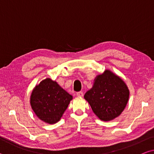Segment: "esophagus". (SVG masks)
<instances>
[{"instance_id": "1", "label": "esophagus", "mask_w": 154, "mask_h": 154, "mask_svg": "<svg viewBox=\"0 0 154 154\" xmlns=\"http://www.w3.org/2000/svg\"><path fill=\"white\" fill-rule=\"evenodd\" d=\"M77 96H79V97H82V96H83V93L80 91V92H77Z\"/></svg>"}]
</instances>
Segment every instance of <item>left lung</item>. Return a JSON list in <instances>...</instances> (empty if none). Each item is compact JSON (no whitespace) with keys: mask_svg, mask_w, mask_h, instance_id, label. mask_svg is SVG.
<instances>
[{"mask_svg":"<svg viewBox=\"0 0 154 154\" xmlns=\"http://www.w3.org/2000/svg\"><path fill=\"white\" fill-rule=\"evenodd\" d=\"M92 89L84 98L94 113L103 121H110L124 111L129 98V90L120 77L106 70L95 79Z\"/></svg>","mask_w":154,"mask_h":154,"instance_id":"obj_1","label":"left lung"}]
</instances>
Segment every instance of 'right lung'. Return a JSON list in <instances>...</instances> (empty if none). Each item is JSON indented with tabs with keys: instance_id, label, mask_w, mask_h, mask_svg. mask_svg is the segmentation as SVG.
<instances>
[{
	"instance_id": "right-lung-1",
	"label": "right lung",
	"mask_w": 154,
	"mask_h": 154,
	"mask_svg": "<svg viewBox=\"0 0 154 154\" xmlns=\"http://www.w3.org/2000/svg\"><path fill=\"white\" fill-rule=\"evenodd\" d=\"M72 99L57 82L47 78L33 90L30 105L38 118L52 124L60 119Z\"/></svg>"
}]
</instances>
